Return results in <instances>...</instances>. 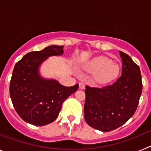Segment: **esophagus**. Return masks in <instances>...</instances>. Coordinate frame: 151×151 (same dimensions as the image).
Masks as SVG:
<instances>
[{"instance_id": "obj_1", "label": "esophagus", "mask_w": 151, "mask_h": 151, "mask_svg": "<svg viewBox=\"0 0 151 151\" xmlns=\"http://www.w3.org/2000/svg\"><path fill=\"white\" fill-rule=\"evenodd\" d=\"M85 85H84V83H82V82H80L79 83V88L80 89H85Z\"/></svg>"}]
</instances>
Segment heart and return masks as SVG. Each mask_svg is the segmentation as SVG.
<instances>
[{"label":"heart","instance_id":"heart-1","mask_svg":"<svg viewBox=\"0 0 151 151\" xmlns=\"http://www.w3.org/2000/svg\"><path fill=\"white\" fill-rule=\"evenodd\" d=\"M84 69L88 73H94V81L101 85L116 79L120 71V66L117 63L112 62L111 60L104 56L91 60L85 65Z\"/></svg>","mask_w":151,"mask_h":151}]
</instances>
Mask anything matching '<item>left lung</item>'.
I'll return each mask as SVG.
<instances>
[{
    "label": "left lung",
    "mask_w": 151,
    "mask_h": 151,
    "mask_svg": "<svg viewBox=\"0 0 151 151\" xmlns=\"http://www.w3.org/2000/svg\"><path fill=\"white\" fill-rule=\"evenodd\" d=\"M122 76L113 85L86 86L85 119L91 127L106 132L125 124L137 110L142 92L139 66L129 55L119 51Z\"/></svg>",
    "instance_id": "1"
}]
</instances>
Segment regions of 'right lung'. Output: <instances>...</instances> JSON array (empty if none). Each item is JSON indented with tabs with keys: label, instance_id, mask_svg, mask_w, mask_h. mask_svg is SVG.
<instances>
[{
	"label": "right lung",
	"instance_id": "obj_1",
	"mask_svg": "<svg viewBox=\"0 0 151 151\" xmlns=\"http://www.w3.org/2000/svg\"><path fill=\"white\" fill-rule=\"evenodd\" d=\"M63 46L50 45L29 52L16 63L10 85V95L18 115L25 122L42 126L54 122L63 103L78 88L63 86L57 80L45 78L39 72L49 57L61 56Z\"/></svg>",
	"mask_w": 151,
	"mask_h": 151
}]
</instances>
